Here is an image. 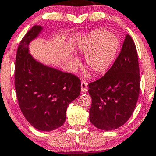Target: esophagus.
I'll return each instance as SVG.
<instances>
[{
  "label": "esophagus",
  "instance_id": "esophagus-1",
  "mask_svg": "<svg viewBox=\"0 0 156 156\" xmlns=\"http://www.w3.org/2000/svg\"><path fill=\"white\" fill-rule=\"evenodd\" d=\"M81 90L82 93H87L88 89H87V82H82L81 83Z\"/></svg>",
  "mask_w": 156,
  "mask_h": 156
}]
</instances>
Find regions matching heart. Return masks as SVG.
I'll use <instances>...</instances> for the list:
<instances>
[{
    "label": "heart",
    "instance_id": "obj_1",
    "mask_svg": "<svg viewBox=\"0 0 156 156\" xmlns=\"http://www.w3.org/2000/svg\"><path fill=\"white\" fill-rule=\"evenodd\" d=\"M120 47V40L115 34L105 29H98L84 34L76 45V51L86 55V65L96 74H103L109 70L116 59ZM72 69L77 68L80 61L74 55L69 56Z\"/></svg>",
    "mask_w": 156,
    "mask_h": 156
}]
</instances>
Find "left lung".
Listing matches in <instances>:
<instances>
[{
  "label": "left lung",
  "instance_id": "1",
  "mask_svg": "<svg viewBox=\"0 0 156 156\" xmlns=\"http://www.w3.org/2000/svg\"><path fill=\"white\" fill-rule=\"evenodd\" d=\"M140 82L137 49L127 34L113 66L103 77L89 84L88 92L92 98L90 122L105 131L124 124L135 108Z\"/></svg>",
  "mask_w": 156,
  "mask_h": 156
}]
</instances>
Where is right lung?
<instances>
[{"mask_svg": "<svg viewBox=\"0 0 156 156\" xmlns=\"http://www.w3.org/2000/svg\"><path fill=\"white\" fill-rule=\"evenodd\" d=\"M34 25L21 40L15 63V90L21 111L40 131L51 132L64 124L69 105L77 98L81 82L69 73L47 66L30 53V44L43 31Z\"/></svg>", "mask_w": 156, "mask_h": 156, "instance_id": "add662e5", "label": "right lung"}]
</instances>
